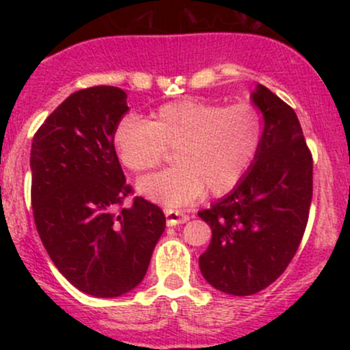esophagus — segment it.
Returning a JSON list of instances; mask_svg holds the SVG:
<instances>
[{
    "instance_id": "obj_1",
    "label": "esophagus",
    "mask_w": 350,
    "mask_h": 350,
    "mask_svg": "<svg viewBox=\"0 0 350 350\" xmlns=\"http://www.w3.org/2000/svg\"><path fill=\"white\" fill-rule=\"evenodd\" d=\"M164 214H166L167 219V226H179V224H184L189 220V215L184 214L180 211H174V208L164 207Z\"/></svg>"
}]
</instances>
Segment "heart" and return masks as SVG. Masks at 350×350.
<instances>
[{
  "instance_id": "heart-1",
  "label": "heart",
  "mask_w": 350,
  "mask_h": 350,
  "mask_svg": "<svg viewBox=\"0 0 350 350\" xmlns=\"http://www.w3.org/2000/svg\"><path fill=\"white\" fill-rule=\"evenodd\" d=\"M263 142V118L252 103L179 100L159 107L150 122L124 118L113 146L120 163L133 172L154 170L174 148L176 166L138 183L139 194L186 206L204 192L224 196L242 180Z\"/></svg>"
}]
</instances>
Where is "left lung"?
<instances>
[{
  "mask_svg": "<svg viewBox=\"0 0 350 350\" xmlns=\"http://www.w3.org/2000/svg\"><path fill=\"white\" fill-rule=\"evenodd\" d=\"M252 102L265 120L262 148L234 191L199 212L212 228L200 273L234 296L255 295L286 270L312 199V156L295 110L263 85Z\"/></svg>",
  "mask_w": 350,
  "mask_h": 350,
  "instance_id": "1",
  "label": "left lung"
}]
</instances>
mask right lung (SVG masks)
I'll return each instance as SVG.
<instances>
[{
	"instance_id": "1",
	"label": "right lung",
	"mask_w": 350,
	"mask_h": 350,
	"mask_svg": "<svg viewBox=\"0 0 350 350\" xmlns=\"http://www.w3.org/2000/svg\"><path fill=\"white\" fill-rule=\"evenodd\" d=\"M128 111L118 87L83 88L64 100L36 131L31 200L44 248L77 290L116 298L142 283L166 227L154 204L135 198L113 146Z\"/></svg>"
}]
</instances>
